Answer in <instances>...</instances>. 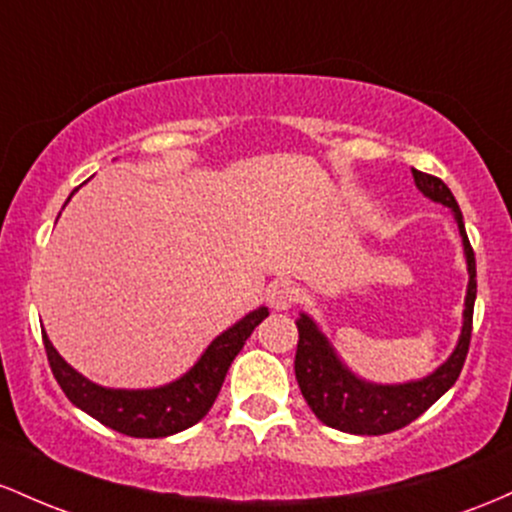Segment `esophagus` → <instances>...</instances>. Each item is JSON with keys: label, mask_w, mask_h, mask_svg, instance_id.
I'll return each mask as SVG.
<instances>
[{"label": "esophagus", "mask_w": 512, "mask_h": 512, "mask_svg": "<svg viewBox=\"0 0 512 512\" xmlns=\"http://www.w3.org/2000/svg\"><path fill=\"white\" fill-rule=\"evenodd\" d=\"M297 297H300V290H297L295 283H290V280H278V283L268 287L266 300L275 312H285V309H290L292 304L297 302Z\"/></svg>", "instance_id": "34e87169"}]
</instances>
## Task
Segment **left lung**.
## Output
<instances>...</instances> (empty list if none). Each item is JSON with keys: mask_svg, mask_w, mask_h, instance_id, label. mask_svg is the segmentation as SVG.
Instances as JSON below:
<instances>
[{"mask_svg": "<svg viewBox=\"0 0 512 512\" xmlns=\"http://www.w3.org/2000/svg\"><path fill=\"white\" fill-rule=\"evenodd\" d=\"M411 171L418 191L426 195V198L435 200V203L450 208L457 220L469 271L462 333H459L457 348L452 350L450 358L433 375L404 384H375L353 375L341 363V358L336 355L329 338L319 331V326L307 314H300V319L295 321L297 331H300L295 353L297 384H300V392L309 404V409L314 411V416L329 428L343 430V433L384 435L409 426L411 421H416L421 413H426L457 382L469 353L476 300V261L467 229H464L462 210H459L455 195L438 176L423 174V171L416 169Z\"/></svg>", "mask_w": 512, "mask_h": 512, "instance_id": "left-lung-1", "label": "left lung"}]
</instances>
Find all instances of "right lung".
<instances>
[{"instance_id": "add662e5", "label": "right lung", "mask_w": 512, "mask_h": 512, "mask_svg": "<svg viewBox=\"0 0 512 512\" xmlns=\"http://www.w3.org/2000/svg\"><path fill=\"white\" fill-rule=\"evenodd\" d=\"M266 317V307L249 312L232 329L220 333L186 375L157 389L101 387V384H94L79 375L72 365H67L50 343V338L45 336V331L43 346L57 384L77 409L86 411L103 426L130 435V438H166V435L195 426L210 411L220 394L222 382H225L229 365L244 348L251 331Z\"/></svg>"}]
</instances>
